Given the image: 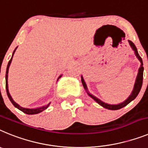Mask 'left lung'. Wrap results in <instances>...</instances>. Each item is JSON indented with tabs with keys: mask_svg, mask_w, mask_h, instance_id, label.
Here are the masks:
<instances>
[{
	"mask_svg": "<svg viewBox=\"0 0 148 148\" xmlns=\"http://www.w3.org/2000/svg\"><path fill=\"white\" fill-rule=\"evenodd\" d=\"M128 42H129L130 45V47H132V49L134 51L135 54H136V57L138 59V60H139L140 62H141V66H140L139 69H138V75H137V77H136V83H135L134 88H133V92H132L131 95H130V97H128V98L125 101H124L123 103H119V104H115V105L108 104V103H106L103 102V101H101L100 99H98L97 97H95V96L92 95H91V94L88 92V88H87L86 84V83H85L84 79H83V77L81 76L82 83H83V87H84L85 89L86 90V92H87V93H88V95H89L91 97H92V98H93L94 100H95V101L97 103H99V104L101 105V106H102L103 107L106 108V109H107V110H119V109H121V108L124 107V106H126L128 104V103H130L131 101H133V100H134V99L137 97V95H138V93H139L140 90H141V88H142V82H143V71H144L143 62H142V58H141V56L138 55V51H137L136 47L135 46L134 44H133V42L130 40L128 41Z\"/></svg>",
	"mask_w": 148,
	"mask_h": 148,
	"instance_id": "8db88e82",
	"label": "left lung"
}]
</instances>
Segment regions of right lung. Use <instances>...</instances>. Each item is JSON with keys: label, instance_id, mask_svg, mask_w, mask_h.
<instances>
[{"label": "right lung", "instance_id": "add662e5", "mask_svg": "<svg viewBox=\"0 0 148 148\" xmlns=\"http://www.w3.org/2000/svg\"><path fill=\"white\" fill-rule=\"evenodd\" d=\"M17 47L15 48V51H14L13 53H12V58L10 59V61H9V62H8V65H7V67H6V93H7V95H8L9 99H10V101L12 102V104L14 105V106L17 108V109H18L19 110H21V111H22L23 112L26 113V114H27V115H34V114H38V113H40V112H42V111H44V110H45L46 109H47V108L48 107V106H49V105H50V103H48V104H47V105H45V106H42V107L36 108V109H28V108H24V107H22V106H21L20 105H18L17 103H15V101H13V99L12 98V97H11V95H10V92H9L8 81H7V79H8L9 68H10V64H11V62H12V56H13L14 53H15V50L17 49ZM61 76L62 75L60 76V77H59L58 79H60V78L61 77Z\"/></svg>", "mask_w": 148, "mask_h": 148}]
</instances>
